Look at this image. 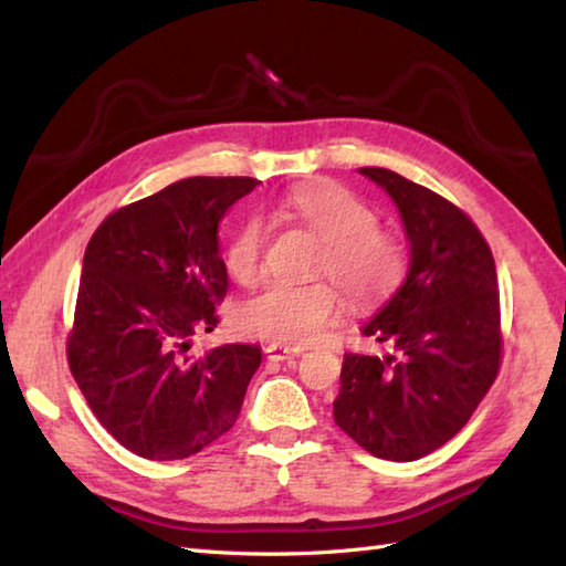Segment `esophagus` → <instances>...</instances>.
I'll return each mask as SVG.
<instances>
[{"mask_svg":"<svg viewBox=\"0 0 566 566\" xmlns=\"http://www.w3.org/2000/svg\"><path fill=\"white\" fill-rule=\"evenodd\" d=\"M264 355H268V359H274V363H284V359H294L302 355V350L290 345H268L264 347Z\"/></svg>","mask_w":566,"mask_h":566,"instance_id":"1","label":"esophagus"}]
</instances>
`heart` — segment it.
<instances>
[{
  "mask_svg": "<svg viewBox=\"0 0 566 566\" xmlns=\"http://www.w3.org/2000/svg\"><path fill=\"white\" fill-rule=\"evenodd\" d=\"M280 211L308 228L321 243L314 272L340 286L359 308L377 306L399 290L408 255L399 233L379 226V213L355 191L333 182L294 189ZM270 223L248 216L226 243V268L238 282H252L262 270ZM338 292L326 280L292 284L270 282L235 308V326L250 338L276 345L318 340L338 314Z\"/></svg>",
  "mask_w": 566,
  "mask_h": 566,
  "instance_id": "heart-1",
  "label": "heart"
}]
</instances>
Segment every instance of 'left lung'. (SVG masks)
I'll return each mask as SVG.
<instances>
[{
    "label": "left lung",
    "mask_w": 566,
    "mask_h": 566,
    "mask_svg": "<svg viewBox=\"0 0 566 566\" xmlns=\"http://www.w3.org/2000/svg\"><path fill=\"white\" fill-rule=\"evenodd\" d=\"M359 172L399 207L411 264L363 328L387 353L345 355L333 418L375 457L411 462L452 440L496 381V264L482 231L452 201L384 167Z\"/></svg>",
    "instance_id": "8db88e82"
}]
</instances>
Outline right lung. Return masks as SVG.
I'll list each match as a JSON object with an SVG mask.
<instances>
[{
	"label": "right lung",
	"instance_id": "obj_1",
	"mask_svg": "<svg viewBox=\"0 0 566 566\" xmlns=\"http://www.w3.org/2000/svg\"><path fill=\"white\" fill-rule=\"evenodd\" d=\"M252 177H189L112 211L84 250L67 365L92 413L138 457L197 454L235 426L258 345L189 355L228 292L219 221Z\"/></svg>",
	"mask_w": 566,
	"mask_h": 566
}]
</instances>
